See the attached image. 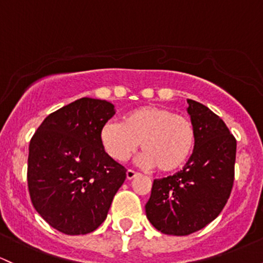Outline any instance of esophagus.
<instances>
[{
    "mask_svg": "<svg viewBox=\"0 0 263 263\" xmlns=\"http://www.w3.org/2000/svg\"><path fill=\"white\" fill-rule=\"evenodd\" d=\"M138 175H140V174H138V172H136V171H134V170H127V172H126L127 180H132V178H135Z\"/></svg>",
    "mask_w": 263,
    "mask_h": 263,
    "instance_id": "34e87169",
    "label": "esophagus"
}]
</instances>
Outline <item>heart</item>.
Returning a JSON list of instances; mask_svg holds the SVG:
<instances>
[{
  "label": "heart",
  "mask_w": 263,
  "mask_h": 263,
  "mask_svg": "<svg viewBox=\"0 0 263 263\" xmlns=\"http://www.w3.org/2000/svg\"><path fill=\"white\" fill-rule=\"evenodd\" d=\"M100 141L114 160H128L140 146L147 166L160 172L181 168L196 145L191 118L163 106L148 105L132 109L123 122L108 121L101 127Z\"/></svg>",
  "instance_id": "heart-1"
}]
</instances>
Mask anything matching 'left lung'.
<instances>
[{"label":"left lung","instance_id":"1","mask_svg":"<svg viewBox=\"0 0 263 263\" xmlns=\"http://www.w3.org/2000/svg\"><path fill=\"white\" fill-rule=\"evenodd\" d=\"M196 145L181 171L155 180L146 216L164 235L187 236L220 215L235 180L236 138L204 105L187 100Z\"/></svg>","mask_w":263,"mask_h":263}]
</instances>
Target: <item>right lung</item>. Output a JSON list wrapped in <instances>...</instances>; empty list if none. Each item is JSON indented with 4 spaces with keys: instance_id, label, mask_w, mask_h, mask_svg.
Segmentation results:
<instances>
[{
    "instance_id": "right-lung-1",
    "label": "right lung",
    "mask_w": 263,
    "mask_h": 263,
    "mask_svg": "<svg viewBox=\"0 0 263 263\" xmlns=\"http://www.w3.org/2000/svg\"><path fill=\"white\" fill-rule=\"evenodd\" d=\"M115 106L83 97L48 115L28 147L27 183L33 207L65 235H86L107 217L126 168L106 154L101 127Z\"/></svg>"
}]
</instances>
